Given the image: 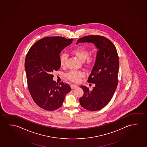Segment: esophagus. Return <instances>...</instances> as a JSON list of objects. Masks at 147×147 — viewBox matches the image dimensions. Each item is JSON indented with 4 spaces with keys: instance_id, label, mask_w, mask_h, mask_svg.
<instances>
[{
    "instance_id": "obj_1",
    "label": "esophagus",
    "mask_w": 147,
    "mask_h": 147,
    "mask_svg": "<svg viewBox=\"0 0 147 147\" xmlns=\"http://www.w3.org/2000/svg\"><path fill=\"white\" fill-rule=\"evenodd\" d=\"M71 88L72 89H74V88H77V86L75 85V84H71Z\"/></svg>"
}]
</instances>
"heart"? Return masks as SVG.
<instances>
[{
	"instance_id": "1",
	"label": "heart",
	"mask_w": 147,
	"mask_h": 147,
	"mask_svg": "<svg viewBox=\"0 0 147 147\" xmlns=\"http://www.w3.org/2000/svg\"><path fill=\"white\" fill-rule=\"evenodd\" d=\"M71 53L79 59L82 62H84L86 66H91L95 63V57L90 55V51L84 46H78L71 51ZM68 56L65 53H61L59 56V63L61 67H65L67 61ZM65 76L67 79L73 82L77 83L81 78L84 76V74L82 72L70 71Z\"/></svg>"
}]
</instances>
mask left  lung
I'll return each instance as SVG.
<instances>
[{
  "instance_id": "8db88e82",
  "label": "left lung",
  "mask_w": 147,
  "mask_h": 147,
  "mask_svg": "<svg viewBox=\"0 0 147 147\" xmlns=\"http://www.w3.org/2000/svg\"><path fill=\"white\" fill-rule=\"evenodd\" d=\"M85 42L94 44L99 50L88 80L89 83L95 84V87L90 90L86 86H81L84 94L79 102L86 110L97 111L109 103L115 92L118 83L119 60L116 48L105 37L98 35L84 36L77 41V44Z\"/></svg>"
}]
</instances>
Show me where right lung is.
<instances>
[{
	"label": "right lung",
	"instance_id": "add662e5",
	"mask_svg": "<svg viewBox=\"0 0 147 147\" xmlns=\"http://www.w3.org/2000/svg\"><path fill=\"white\" fill-rule=\"evenodd\" d=\"M62 36H48L37 41L27 52L25 69L27 86L36 104L46 111L61 107L65 96L71 88L63 82L53 80L54 71L61 67L59 54L72 42Z\"/></svg>",
	"mask_w": 147,
	"mask_h": 147
}]
</instances>
